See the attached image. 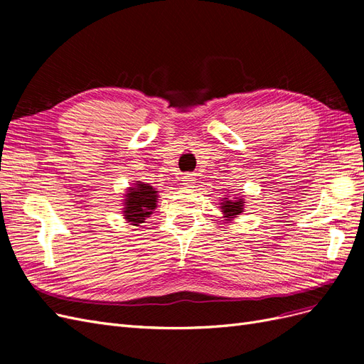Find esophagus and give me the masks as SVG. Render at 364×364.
<instances>
[{"instance_id": "1", "label": "esophagus", "mask_w": 364, "mask_h": 364, "mask_svg": "<svg viewBox=\"0 0 364 364\" xmlns=\"http://www.w3.org/2000/svg\"><path fill=\"white\" fill-rule=\"evenodd\" d=\"M182 182H183V186L185 188H191V186L194 185V178L193 174H185L182 178Z\"/></svg>"}]
</instances>
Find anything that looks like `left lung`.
I'll list each match as a JSON object with an SVG mask.
<instances>
[{"mask_svg":"<svg viewBox=\"0 0 364 364\" xmlns=\"http://www.w3.org/2000/svg\"><path fill=\"white\" fill-rule=\"evenodd\" d=\"M223 209V215L226 217V220H232L237 215H240L243 213V208H245V202L243 199H240V197H234V199H229V197H225L222 206Z\"/></svg>","mask_w":364,"mask_h":364,"instance_id":"obj_1","label":"left lung"}]
</instances>
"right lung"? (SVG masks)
<instances>
[{
	"instance_id": "right-lung-1",
	"label": "right lung",
	"mask_w": 364,
	"mask_h": 364,
	"mask_svg": "<svg viewBox=\"0 0 364 364\" xmlns=\"http://www.w3.org/2000/svg\"><path fill=\"white\" fill-rule=\"evenodd\" d=\"M124 197V218L130 225L139 226L141 223H144L146 217H150L153 209L156 208L158 191L149 183L136 182L134 186H130Z\"/></svg>"
}]
</instances>
